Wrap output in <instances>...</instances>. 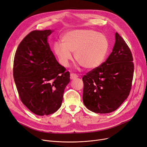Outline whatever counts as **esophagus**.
Returning a JSON list of instances; mask_svg holds the SVG:
<instances>
[{
  "instance_id": "esophagus-1",
  "label": "esophagus",
  "mask_w": 147,
  "mask_h": 147,
  "mask_svg": "<svg viewBox=\"0 0 147 147\" xmlns=\"http://www.w3.org/2000/svg\"><path fill=\"white\" fill-rule=\"evenodd\" d=\"M78 77V75H76V74H74V73H71V80H74L75 78H76Z\"/></svg>"
}]
</instances>
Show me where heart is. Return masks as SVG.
I'll use <instances>...</instances> for the list:
<instances>
[{"instance_id":"heart-1","label":"heart","mask_w":147,"mask_h":147,"mask_svg":"<svg viewBox=\"0 0 147 147\" xmlns=\"http://www.w3.org/2000/svg\"><path fill=\"white\" fill-rule=\"evenodd\" d=\"M63 42H55L54 50L60 63L65 67L72 59V52L80 65L86 69H95L103 62L109 49L107 37L91 29L69 31L63 37Z\"/></svg>"}]
</instances>
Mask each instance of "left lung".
Returning <instances> with one entry per match:
<instances>
[{
	"instance_id": "obj_1",
	"label": "left lung",
	"mask_w": 147,
	"mask_h": 147,
	"mask_svg": "<svg viewBox=\"0 0 147 147\" xmlns=\"http://www.w3.org/2000/svg\"><path fill=\"white\" fill-rule=\"evenodd\" d=\"M133 61L129 46L116 32L114 47L107 60L82 77V99L88 109L107 114L120 107L131 88Z\"/></svg>"
}]
</instances>
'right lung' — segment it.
<instances>
[{
  "label": "right lung",
  "mask_w": 147,
  "mask_h": 147,
  "mask_svg": "<svg viewBox=\"0 0 147 147\" xmlns=\"http://www.w3.org/2000/svg\"><path fill=\"white\" fill-rule=\"evenodd\" d=\"M51 30H33L16 52L13 76L21 101L34 114L54 113L61 107L70 73L55 59L47 42Z\"/></svg>",
  "instance_id": "right-lung-1"
}]
</instances>
